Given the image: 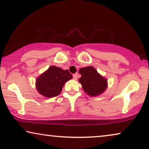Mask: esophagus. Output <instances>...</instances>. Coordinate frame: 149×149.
Here are the masks:
<instances>
[{
	"mask_svg": "<svg viewBox=\"0 0 149 149\" xmlns=\"http://www.w3.org/2000/svg\"><path fill=\"white\" fill-rule=\"evenodd\" d=\"M77 78H78V74H77V73H76V74H73V79H74V80H77Z\"/></svg>",
	"mask_w": 149,
	"mask_h": 149,
	"instance_id": "34e87169",
	"label": "esophagus"
}]
</instances>
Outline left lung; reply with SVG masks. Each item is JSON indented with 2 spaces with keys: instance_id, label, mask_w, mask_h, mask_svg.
<instances>
[{
  "instance_id": "1",
  "label": "left lung",
  "mask_w": 149,
  "mask_h": 149,
  "mask_svg": "<svg viewBox=\"0 0 149 149\" xmlns=\"http://www.w3.org/2000/svg\"><path fill=\"white\" fill-rule=\"evenodd\" d=\"M81 77L79 83L86 93L91 96H96L102 93L107 87V80L102 77L93 66L81 68L79 71Z\"/></svg>"
}]
</instances>
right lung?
<instances>
[{
  "label": "right lung",
  "mask_w": 149,
  "mask_h": 149,
  "mask_svg": "<svg viewBox=\"0 0 149 149\" xmlns=\"http://www.w3.org/2000/svg\"><path fill=\"white\" fill-rule=\"evenodd\" d=\"M71 79L72 75L68 70L52 66L36 79V87L42 95L53 97L60 94L65 83Z\"/></svg>",
  "instance_id": "add662e5"
}]
</instances>
